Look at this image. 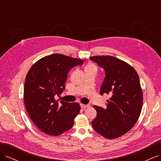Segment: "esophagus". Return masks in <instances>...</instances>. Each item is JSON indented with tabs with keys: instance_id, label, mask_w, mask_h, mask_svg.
<instances>
[{
	"instance_id": "esophagus-1",
	"label": "esophagus",
	"mask_w": 161,
	"mask_h": 161,
	"mask_svg": "<svg viewBox=\"0 0 161 161\" xmlns=\"http://www.w3.org/2000/svg\"><path fill=\"white\" fill-rule=\"evenodd\" d=\"M80 107L82 108L85 109L87 108H89V105H84V104H80Z\"/></svg>"
}]
</instances>
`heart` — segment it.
<instances>
[{
	"mask_svg": "<svg viewBox=\"0 0 161 161\" xmlns=\"http://www.w3.org/2000/svg\"><path fill=\"white\" fill-rule=\"evenodd\" d=\"M86 67H95V66L92 65V64H89V65H87Z\"/></svg>",
	"mask_w": 161,
	"mask_h": 161,
	"instance_id": "heart-1",
	"label": "heart"
}]
</instances>
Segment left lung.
Wrapping results in <instances>:
<instances>
[{"label":"left lung","instance_id":"obj_1","mask_svg":"<svg viewBox=\"0 0 161 161\" xmlns=\"http://www.w3.org/2000/svg\"><path fill=\"white\" fill-rule=\"evenodd\" d=\"M90 59L105 70L100 94H109L107 108L94 105L97 116L93 129L103 137L114 139L132 128L142 110L143 95L137 72L127 62L111 56H95Z\"/></svg>","mask_w":161,"mask_h":161}]
</instances>
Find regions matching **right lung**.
Segmentation results:
<instances>
[{"mask_svg": "<svg viewBox=\"0 0 161 161\" xmlns=\"http://www.w3.org/2000/svg\"><path fill=\"white\" fill-rule=\"evenodd\" d=\"M83 61L60 53L41 58L28 71L24 85V103L29 116L37 127L48 135L59 136L69 130L80 110L78 103L54 99L65 89L72 68Z\"/></svg>", "mask_w": 161, "mask_h": 161, "instance_id": "right-lung-1", "label": "right lung"}]
</instances>
